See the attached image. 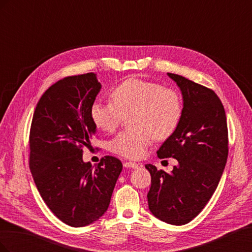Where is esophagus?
<instances>
[{
  "label": "esophagus",
  "instance_id": "esophagus-1",
  "mask_svg": "<svg viewBox=\"0 0 252 252\" xmlns=\"http://www.w3.org/2000/svg\"><path fill=\"white\" fill-rule=\"evenodd\" d=\"M141 165L140 164H136V163H133V162H125L124 163V167L125 168H139Z\"/></svg>",
  "mask_w": 252,
  "mask_h": 252
}]
</instances>
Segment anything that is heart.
I'll return each instance as SVG.
<instances>
[{"instance_id": "1", "label": "heart", "mask_w": 252, "mask_h": 252, "mask_svg": "<svg viewBox=\"0 0 252 252\" xmlns=\"http://www.w3.org/2000/svg\"><path fill=\"white\" fill-rule=\"evenodd\" d=\"M112 101H95L90 117L97 128L112 132L124 116L132 113L133 128L119 132L110 150L128 158H142L155 139L166 140L177 130L183 112L180 94L158 83L129 78L113 89Z\"/></svg>"}]
</instances>
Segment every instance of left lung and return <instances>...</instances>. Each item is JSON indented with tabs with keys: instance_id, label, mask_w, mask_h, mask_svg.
Segmentation results:
<instances>
[{
	"instance_id": "1",
	"label": "left lung",
	"mask_w": 252,
	"mask_h": 252,
	"mask_svg": "<svg viewBox=\"0 0 252 252\" xmlns=\"http://www.w3.org/2000/svg\"><path fill=\"white\" fill-rule=\"evenodd\" d=\"M181 89L183 112L177 130L158 150L159 158H174L167 173L147 164L151 186L149 210L165 223L185 225L208 203L219 185L228 157L224 106L213 90L182 75L167 73Z\"/></svg>"
}]
</instances>
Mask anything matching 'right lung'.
<instances>
[{
	"label": "right lung",
	"mask_w": 252,
	"mask_h": 252,
	"mask_svg": "<svg viewBox=\"0 0 252 252\" xmlns=\"http://www.w3.org/2000/svg\"><path fill=\"white\" fill-rule=\"evenodd\" d=\"M101 87L94 72L58 81L37 102L30 127L29 168L35 186L53 215L71 227L104 215L123 169L110 156L95 166L83 161V148L96 132L90 108Z\"/></svg>",
	"instance_id": "add662e5"
}]
</instances>
